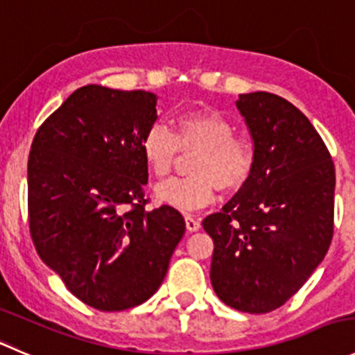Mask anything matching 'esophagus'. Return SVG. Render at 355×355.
Instances as JSON below:
<instances>
[{"label":"esophagus","mask_w":355,"mask_h":355,"mask_svg":"<svg viewBox=\"0 0 355 355\" xmlns=\"http://www.w3.org/2000/svg\"><path fill=\"white\" fill-rule=\"evenodd\" d=\"M184 220H186V230H188L189 233H195V231H198L200 227H202L200 220L195 219L193 216H184Z\"/></svg>","instance_id":"1"}]
</instances>
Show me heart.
<instances>
[{
	"mask_svg": "<svg viewBox=\"0 0 355 355\" xmlns=\"http://www.w3.org/2000/svg\"><path fill=\"white\" fill-rule=\"evenodd\" d=\"M174 132L164 124H153L141 139V153L150 173L166 178L176 166L179 150L196 153L188 178H176L155 188L159 202L174 209H202L216 198V189L234 191L250 178L255 166L252 139L234 136V125L212 108H193L179 114Z\"/></svg>",
	"mask_w": 355,
	"mask_h": 355,
	"instance_id": "obj_1",
	"label": "heart"
}]
</instances>
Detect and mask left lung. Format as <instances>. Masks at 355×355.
<instances>
[{
    "label": "left lung",
    "instance_id": "1",
    "mask_svg": "<svg viewBox=\"0 0 355 355\" xmlns=\"http://www.w3.org/2000/svg\"><path fill=\"white\" fill-rule=\"evenodd\" d=\"M236 108L255 145L240 191L202 223L214 240L217 297L248 314L282 307L328 252L335 166L309 119L278 94H240Z\"/></svg>",
    "mask_w": 355,
    "mask_h": 355
}]
</instances>
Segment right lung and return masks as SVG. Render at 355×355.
<instances>
[{"mask_svg": "<svg viewBox=\"0 0 355 355\" xmlns=\"http://www.w3.org/2000/svg\"><path fill=\"white\" fill-rule=\"evenodd\" d=\"M157 94L87 84L37 129L27 164L29 227L41 261L103 312L148 300L184 234L169 205L145 209L141 139Z\"/></svg>", "mask_w": 355, "mask_h": 355, "instance_id": "right-lung-1", "label": "right lung"}]
</instances>
